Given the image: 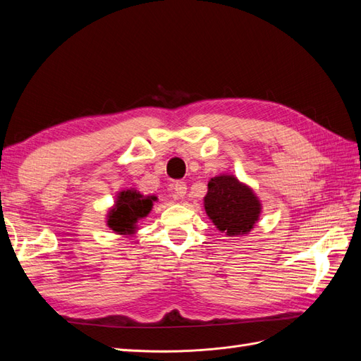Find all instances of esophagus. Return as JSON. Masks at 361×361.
Wrapping results in <instances>:
<instances>
[{
	"mask_svg": "<svg viewBox=\"0 0 361 361\" xmlns=\"http://www.w3.org/2000/svg\"><path fill=\"white\" fill-rule=\"evenodd\" d=\"M171 190H173L174 197H183V195L187 194V183L182 182V180L174 182V183L171 185Z\"/></svg>",
	"mask_w": 361,
	"mask_h": 361,
	"instance_id": "34e87169",
	"label": "esophagus"
}]
</instances>
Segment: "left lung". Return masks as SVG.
<instances>
[{
    "mask_svg": "<svg viewBox=\"0 0 361 361\" xmlns=\"http://www.w3.org/2000/svg\"><path fill=\"white\" fill-rule=\"evenodd\" d=\"M204 209L218 231L235 236L253 228L260 214V203L253 191L239 183L235 176L223 174L207 183Z\"/></svg>",
    "mask_w": 361,
    "mask_h": 361,
    "instance_id": "1",
    "label": "left lung"
}]
</instances>
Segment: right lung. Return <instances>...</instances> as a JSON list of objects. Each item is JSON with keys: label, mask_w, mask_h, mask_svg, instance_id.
Returning a JSON list of instances; mask_svg holds the SVG:
<instances>
[{"label": "right lung", "mask_w": 361, "mask_h": 361, "mask_svg": "<svg viewBox=\"0 0 361 361\" xmlns=\"http://www.w3.org/2000/svg\"><path fill=\"white\" fill-rule=\"evenodd\" d=\"M157 197H143L135 190L122 191L114 209L108 215V227L117 233H133L135 224L141 218H145Z\"/></svg>", "instance_id": "obj_1"}]
</instances>
